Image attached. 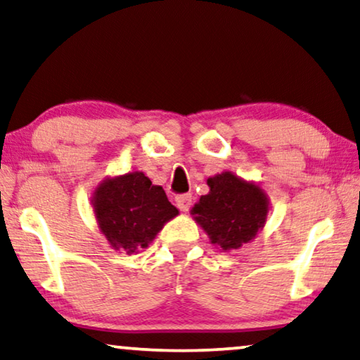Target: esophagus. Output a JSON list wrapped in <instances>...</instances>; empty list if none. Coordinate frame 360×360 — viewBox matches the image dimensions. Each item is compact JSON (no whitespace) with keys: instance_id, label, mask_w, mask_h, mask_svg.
<instances>
[{"instance_id":"obj_1","label":"esophagus","mask_w":360,"mask_h":360,"mask_svg":"<svg viewBox=\"0 0 360 360\" xmlns=\"http://www.w3.org/2000/svg\"><path fill=\"white\" fill-rule=\"evenodd\" d=\"M176 204H177V207L183 210V212H188V210L191 209V205H193V195L191 194L177 195Z\"/></svg>"}]
</instances>
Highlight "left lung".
<instances>
[{"mask_svg": "<svg viewBox=\"0 0 360 360\" xmlns=\"http://www.w3.org/2000/svg\"><path fill=\"white\" fill-rule=\"evenodd\" d=\"M207 186L209 194L200 195L191 214L210 243L230 252L255 238L270 209L265 191L230 171L209 177Z\"/></svg>", "mask_w": 360, "mask_h": 360, "instance_id": "left-lung-1", "label": "left lung"}]
</instances>
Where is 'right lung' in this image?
<instances>
[{
  "label": "right lung",
  "instance_id": "1",
  "mask_svg": "<svg viewBox=\"0 0 360 360\" xmlns=\"http://www.w3.org/2000/svg\"><path fill=\"white\" fill-rule=\"evenodd\" d=\"M92 205L100 232L115 250L130 255L148 247L179 210L141 171L107 177L94 191Z\"/></svg>",
  "mask_w": 360,
  "mask_h": 360
}]
</instances>
